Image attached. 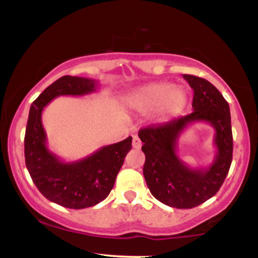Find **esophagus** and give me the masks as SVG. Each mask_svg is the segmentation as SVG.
I'll use <instances>...</instances> for the list:
<instances>
[{
  "label": "esophagus",
  "instance_id": "esophagus-1",
  "mask_svg": "<svg viewBox=\"0 0 258 258\" xmlns=\"http://www.w3.org/2000/svg\"><path fill=\"white\" fill-rule=\"evenodd\" d=\"M132 147L135 148V149H141L142 142H141V139L137 137V136H135L132 139Z\"/></svg>",
  "mask_w": 258,
  "mask_h": 258
}]
</instances>
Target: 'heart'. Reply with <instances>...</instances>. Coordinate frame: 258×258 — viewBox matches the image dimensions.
<instances>
[{
  "instance_id": "1",
  "label": "heart",
  "mask_w": 258,
  "mask_h": 258,
  "mask_svg": "<svg viewBox=\"0 0 258 258\" xmlns=\"http://www.w3.org/2000/svg\"><path fill=\"white\" fill-rule=\"evenodd\" d=\"M127 102L142 112L158 110V119L167 121L184 110L188 104V93L182 86H173L170 82H154L133 91Z\"/></svg>"
}]
</instances>
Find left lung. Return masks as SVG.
<instances>
[{
  "instance_id": "left-lung-1",
  "label": "left lung",
  "mask_w": 258,
  "mask_h": 258,
  "mask_svg": "<svg viewBox=\"0 0 258 258\" xmlns=\"http://www.w3.org/2000/svg\"><path fill=\"white\" fill-rule=\"evenodd\" d=\"M193 88V112L186 116L139 130L146 154L143 174L154 198L176 209H193L216 195L226 179L233 158L230 110L227 100L211 82L194 75H183ZM210 123L215 130L218 149L209 168L191 169L176 155L178 139L190 123Z\"/></svg>"
}]
</instances>
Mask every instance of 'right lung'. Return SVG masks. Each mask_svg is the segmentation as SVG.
<instances>
[{
    "instance_id": "right-lung-1",
    "label": "right lung",
    "mask_w": 258,
    "mask_h": 258,
    "mask_svg": "<svg viewBox=\"0 0 258 258\" xmlns=\"http://www.w3.org/2000/svg\"><path fill=\"white\" fill-rule=\"evenodd\" d=\"M96 80L63 76L34 100L29 111L24 138L25 165L32 182L46 199L68 209H86L108 197L127 153L132 137L102 147L86 158L64 162L47 148L42 126L43 108L59 96H85L97 91Z\"/></svg>"
}]
</instances>
